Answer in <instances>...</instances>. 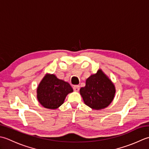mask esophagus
<instances>
[{"instance_id": "esophagus-1", "label": "esophagus", "mask_w": 149, "mask_h": 149, "mask_svg": "<svg viewBox=\"0 0 149 149\" xmlns=\"http://www.w3.org/2000/svg\"><path fill=\"white\" fill-rule=\"evenodd\" d=\"M73 89L74 91H78L80 90V86H73Z\"/></svg>"}]
</instances>
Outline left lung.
I'll list each match as a JSON object with an SVG mask.
<instances>
[{"mask_svg": "<svg viewBox=\"0 0 149 149\" xmlns=\"http://www.w3.org/2000/svg\"><path fill=\"white\" fill-rule=\"evenodd\" d=\"M84 103L89 107L99 110L107 107L114 98L115 87L102 70L87 79L86 86L80 90Z\"/></svg>", "mask_w": 149, "mask_h": 149, "instance_id": "1", "label": "left lung"}]
</instances>
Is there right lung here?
I'll return each instance as SVG.
<instances>
[{"mask_svg":"<svg viewBox=\"0 0 149 149\" xmlns=\"http://www.w3.org/2000/svg\"><path fill=\"white\" fill-rule=\"evenodd\" d=\"M73 91L69 83L54 74H46L37 89V98L44 107L55 109L63 104L66 96Z\"/></svg>","mask_w":149,"mask_h":149,"instance_id":"add662e5","label":"right lung"}]
</instances>
